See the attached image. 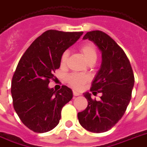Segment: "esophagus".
<instances>
[{
	"instance_id": "34e87169",
	"label": "esophagus",
	"mask_w": 147,
	"mask_h": 147,
	"mask_svg": "<svg viewBox=\"0 0 147 147\" xmlns=\"http://www.w3.org/2000/svg\"><path fill=\"white\" fill-rule=\"evenodd\" d=\"M73 95L75 96H77L80 95V93H78V92H76V91H73Z\"/></svg>"
}]
</instances>
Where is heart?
<instances>
[{"instance_id":"1","label":"heart","mask_w":147,"mask_h":147,"mask_svg":"<svg viewBox=\"0 0 147 147\" xmlns=\"http://www.w3.org/2000/svg\"><path fill=\"white\" fill-rule=\"evenodd\" d=\"M79 51L81 54L83 55L86 61L88 63L90 61H96V57H97V53L96 50L95 46L92 43H83L82 46L80 47ZM68 51H65L62 53L61 56V65L62 66H65L68 59ZM90 81V78L87 76L82 75V74H71L68 77V83L75 89L79 90L84 86L86 82Z\"/></svg>"}]
</instances>
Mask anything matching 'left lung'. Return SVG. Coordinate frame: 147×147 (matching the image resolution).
<instances>
[{
  "instance_id": "1",
  "label": "left lung",
  "mask_w": 147,
  "mask_h": 147,
  "mask_svg": "<svg viewBox=\"0 0 147 147\" xmlns=\"http://www.w3.org/2000/svg\"><path fill=\"white\" fill-rule=\"evenodd\" d=\"M83 40L92 41L101 52L102 62L92 83L93 95L100 93V100L84 93L88 106L78 113L80 125L87 131L100 133L108 131L122 118L131 97L134 75L125 52L105 32H88Z\"/></svg>"
}]
</instances>
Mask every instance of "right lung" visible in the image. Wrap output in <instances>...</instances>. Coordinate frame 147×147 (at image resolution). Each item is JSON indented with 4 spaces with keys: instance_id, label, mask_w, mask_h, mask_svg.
I'll return each mask as SVG.
<instances>
[{
    "instance_id": "add662e5",
    "label": "right lung",
    "mask_w": 147,
    "mask_h": 147,
    "mask_svg": "<svg viewBox=\"0 0 147 147\" xmlns=\"http://www.w3.org/2000/svg\"><path fill=\"white\" fill-rule=\"evenodd\" d=\"M83 32L47 30L36 38L24 53L13 76L11 93L14 109L30 130L43 133L59 123L61 109L73 96L62 86L59 90L48 86L61 65V56Z\"/></svg>"
}]
</instances>
